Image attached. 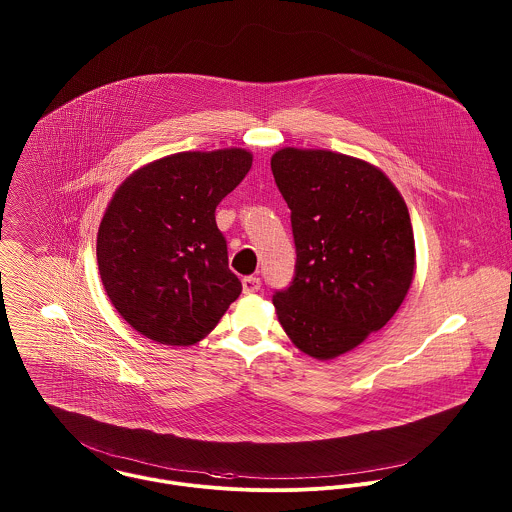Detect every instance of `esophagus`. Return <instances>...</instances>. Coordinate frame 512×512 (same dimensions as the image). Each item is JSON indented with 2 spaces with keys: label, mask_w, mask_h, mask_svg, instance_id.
Instances as JSON below:
<instances>
[{
  "label": "esophagus",
  "mask_w": 512,
  "mask_h": 512,
  "mask_svg": "<svg viewBox=\"0 0 512 512\" xmlns=\"http://www.w3.org/2000/svg\"><path fill=\"white\" fill-rule=\"evenodd\" d=\"M242 290L244 293H254L260 290V278L258 276H246L242 280Z\"/></svg>",
  "instance_id": "1"
}]
</instances>
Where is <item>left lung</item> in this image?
Returning <instances> with one entry per match:
<instances>
[{"label":"left lung","instance_id":"left-lung-1","mask_svg":"<svg viewBox=\"0 0 512 512\" xmlns=\"http://www.w3.org/2000/svg\"><path fill=\"white\" fill-rule=\"evenodd\" d=\"M272 173L297 252L292 286L274 295L278 321L299 351L329 361L402 305L416 272L410 213L394 183L359 157L284 147Z\"/></svg>","mask_w":512,"mask_h":512}]
</instances>
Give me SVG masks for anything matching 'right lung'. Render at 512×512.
Listing matches in <instances>:
<instances>
[{"label": "right lung", "mask_w": 512, "mask_h": 512, "mask_svg": "<svg viewBox=\"0 0 512 512\" xmlns=\"http://www.w3.org/2000/svg\"><path fill=\"white\" fill-rule=\"evenodd\" d=\"M250 167L242 147L181 151L114 191L96 236L98 272L116 311L147 339L195 345L242 292L215 211Z\"/></svg>", "instance_id": "add662e5"}]
</instances>
